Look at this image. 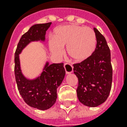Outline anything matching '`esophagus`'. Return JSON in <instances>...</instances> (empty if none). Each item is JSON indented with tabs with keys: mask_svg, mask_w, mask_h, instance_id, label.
<instances>
[{
	"mask_svg": "<svg viewBox=\"0 0 127 127\" xmlns=\"http://www.w3.org/2000/svg\"><path fill=\"white\" fill-rule=\"evenodd\" d=\"M64 69H65L66 73V74L71 73L73 71V66H72L71 64L66 63L64 64Z\"/></svg>",
	"mask_w": 127,
	"mask_h": 127,
	"instance_id": "esophagus-1",
	"label": "esophagus"
}]
</instances>
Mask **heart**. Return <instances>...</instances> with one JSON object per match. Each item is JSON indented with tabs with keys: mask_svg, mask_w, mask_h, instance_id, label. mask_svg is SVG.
<instances>
[{
	"mask_svg": "<svg viewBox=\"0 0 127 127\" xmlns=\"http://www.w3.org/2000/svg\"><path fill=\"white\" fill-rule=\"evenodd\" d=\"M49 43L50 51L54 55L61 57L63 47L66 46V52L74 61L81 62L94 51L96 37L94 32L88 27L77 25H65L58 28Z\"/></svg>",
	"mask_w": 127,
	"mask_h": 127,
	"instance_id": "obj_1",
	"label": "heart"
}]
</instances>
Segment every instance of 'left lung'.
<instances>
[{"mask_svg": "<svg viewBox=\"0 0 127 127\" xmlns=\"http://www.w3.org/2000/svg\"><path fill=\"white\" fill-rule=\"evenodd\" d=\"M96 47L88 59L74 64V73L78 79L77 97L84 105L94 107L105 102L112 85L111 53L104 36L94 28Z\"/></svg>", "mask_w": 127, "mask_h": 127, "instance_id": "obj_1", "label": "left lung"}]
</instances>
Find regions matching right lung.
I'll return each mask as SVG.
<instances>
[{
	"instance_id": "obj_1",
	"label": "right lung",
	"mask_w": 127,
	"mask_h": 127,
	"mask_svg": "<svg viewBox=\"0 0 127 127\" xmlns=\"http://www.w3.org/2000/svg\"><path fill=\"white\" fill-rule=\"evenodd\" d=\"M51 22L33 25L22 35L17 45L14 55V74L20 94L27 104L40 110L51 107L57 97V88L65 76L64 64L47 63L40 76L35 80L26 78L22 73L19 54L31 41H44L46 31Z\"/></svg>"
}]
</instances>
